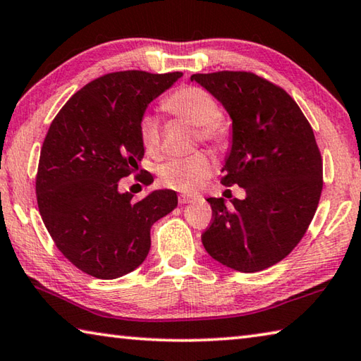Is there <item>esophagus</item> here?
I'll return each mask as SVG.
<instances>
[{
	"instance_id": "1",
	"label": "esophagus",
	"mask_w": 361,
	"mask_h": 361,
	"mask_svg": "<svg viewBox=\"0 0 361 361\" xmlns=\"http://www.w3.org/2000/svg\"><path fill=\"white\" fill-rule=\"evenodd\" d=\"M195 200V197H192V195H180L178 197V202L181 205H186V204H192Z\"/></svg>"
}]
</instances>
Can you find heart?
<instances>
[{
	"label": "heart",
	"instance_id": "obj_1",
	"mask_svg": "<svg viewBox=\"0 0 361 361\" xmlns=\"http://www.w3.org/2000/svg\"><path fill=\"white\" fill-rule=\"evenodd\" d=\"M162 108L195 127L200 142L215 148H226L229 145V129L219 119V106L207 90L195 85H183L167 95ZM138 137L145 151L156 156L161 149V127L154 114L145 113L138 121ZM213 162L204 151L194 152L188 157L169 159L157 169L159 180L164 186L180 192H194L210 178Z\"/></svg>",
	"mask_w": 361,
	"mask_h": 361
}]
</instances>
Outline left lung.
Instances as JSON below:
<instances>
[{
	"mask_svg": "<svg viewBox=\"0 0 361 361\" xmlns=\"http://www.w3.org/2000/svg\"><path fill=\"white\" fill-rule=\"evenodd\" d=\"M199 82L232 119L224 186L247 197H209L212 224L202 243L213 259L239 272H258L286 258L319 207L323 162L314 130L291 97L250 71L197 73Z\"/></svg>",
	"mask_w": 361,
	"mask_h": 361,
	"instance_id": "left-lung-1",
	"label": "left lung"
}]
</instances>
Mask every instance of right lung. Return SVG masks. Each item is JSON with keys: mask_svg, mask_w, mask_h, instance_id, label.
Instances as JSON below:
<instances>
[{"mask_svg": "<svg viewBox=\"0 0 361 361\" xmlns=\"http://www.w3.org/2000/svg\"><path fill=\"white\" fill-rule=\"evenodd\" d=\"M181 76L108 73L78 90L49 127L36 173L39 215L65 258L89 276L109 280L137 269L151 226L178 204L172 189L135 202L118 185L145 156L138 121L146 106ZM135 180L152 181L148 172Z\"/></svg>", "mask_w": 361, "mask_h": 361, "instance_id": "obj_1", "label": "right lung"}]
</instances>
